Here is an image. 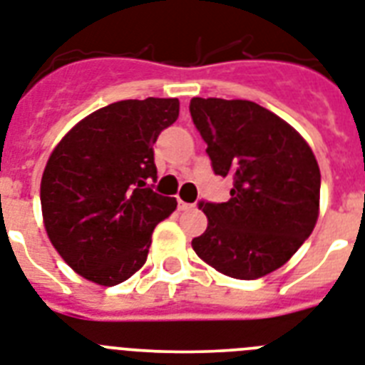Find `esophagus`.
Here are the masks:
<instances>
[{
	"mask_svg": "<svg viewBox=\"0 0 365 365\" xmlns=\"http://www.w3.org/2000/svg\"><path fill=\"white\" fill-rule=\"evenodd\" d=\"M195 205H192V203H185V201L182 200H179V210H192L194 209Z\"/></svg>",
	"mask_w": 365,
	"mask_h": 365,
	"instance_id": "34e87169",
	"label": "esophagus"
}]
</instances>
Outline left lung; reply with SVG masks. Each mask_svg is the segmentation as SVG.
Returning a JSON list of instances; mask_svg holds the SVG:
<instances>
[{"label":"left lung","mask_w":365,"mask_h":365,"mask_svg":"<svg viewBox=\"0 0 365 365\" xmlns=\"http://www.w3.org/2000/svg\"><path fill=\"white\" fill-rule=\"evenodd\" d=\"M190 115L216 175L233 180L230 201H200L209 225L192 248L225 276L263 278L287 263L317 224L315 155L293 126L255 102L195 96Z\"/></svg>","instance_id":"obj_1"}]
</instances>
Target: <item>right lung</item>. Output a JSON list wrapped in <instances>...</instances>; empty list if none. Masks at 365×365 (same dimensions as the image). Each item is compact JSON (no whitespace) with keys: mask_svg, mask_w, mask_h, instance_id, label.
I'll list each match as a JSON object with an SVG mask.
<instances>
[{"mask_svg":"<svg viewBox=\"0 0 365 365\" xmlns=\"http://www.w3.org/2000/svg\"><path fill=\"white\" fill-rule=\"evenodd\" d=\"M179 117L177 98L119 101L81 119L41 180L44 227L74 272L111 287L143 267L156 224L177 209L156 194L153 145Z\"/></svg>","mask_w":365,"mask_h":365,"instance_id":"1","label":"right lung"}]
</instances>
